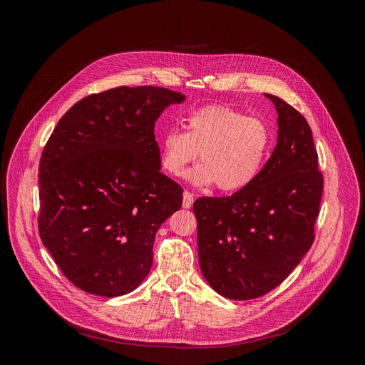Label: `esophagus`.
Listing matches in <instances>:
<instances>
[{
	"label": "esophagus",
	"mask_w": 365,
	"mask_h": 365,
	"mask_svg": "<svg viewBox=\"0 0 365 365\" xmlns=\"http://www.w3.org/2000/svg\"><path fill=\"white\" fill-rule=\"evenodd\" d=\"M193 201H195L193 193L185 190L184 195H182V207H184V208H190V207L193 205Z\"/></svg>",
	"instance_id": "obj_1"
}]
</instances>
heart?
<instances>
[{
  "mask_svg": "<svg viewBox=\"0 0 365 365\" xmlns=\"http://www.w3.org/2000/svg\"><path fill=\"white\" fill-rule=\"evenodd\" d=\"M184 128L161 138L164 170L181 176L200 153L202 164L190 170L189 180L196 185L216 182L222 192L242 190L256 180L272 140L263 120L219 105L196 109Z\"/></svg>",
  "mask_w": 365,
  "mask_h": 365,
  "instance_id": "b5f03b06",
  "label": "heart"
}]
</instances>
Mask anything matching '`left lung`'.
<instances>
[{
    "instance_id": "obj_1",
    "label": "left lung",
    "mask_w": 365,
    "mask_h": 365,
    "mask_svg": "<svg viewBox=\"0 0 365 365\" xmlns=\"http://www.w3.org/2000/svg\"><path fill=\"white\" fill-rule=\"evenodd\" d=\"M277 145L251 184L224 197H200L197 257L207 283L230 300H252L288 277L312 247L323 175L306 118L280 97Z\"/></svg>"
}]
</instances>
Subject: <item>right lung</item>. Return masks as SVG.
Instances as JSON below:
<instances>
[{"label": "right lung", "mask_w": 365, "mask_h": 365, "mask_svg": "<svg viewBox=\"0 0 365 365\" xmlns=\"http://www.w3.org/2000/svg\"><path fill=\"white\" fill-rule=\"evenodd\" d=\"M185 96L158 86L91 94L59 120L39 163L42 244L74 286L118 297L146 279L182 189L160 172L155 121Z\"/></svg>", "instance_id": "add662e5"}]
</instances>
